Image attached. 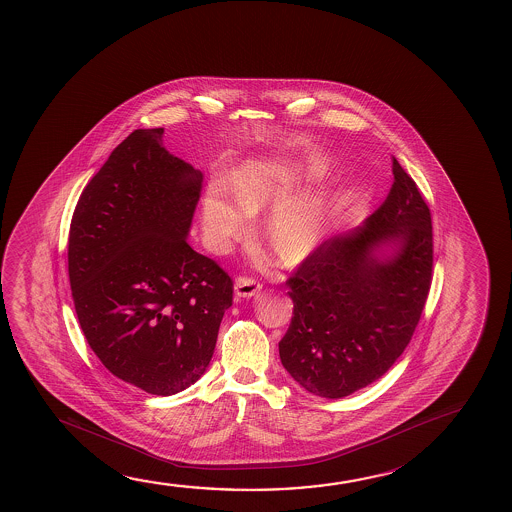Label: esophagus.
<instances>
[{
	"instance_id": "1",
	"label": "esophagus",
	"mask_w": 512,
	"mask_h": 512,
	"mask_svg": "<svg viewBox=\"0 0 512 512\" xmlns=\"http://www.w3.org/2000/svg\"><path fill=\"white\" fill-rule=\"evenodd\" d=\"M262 289V285L250 276H237L234 282V292L239 298H253Z\"/></svg>"
}]
</instances>
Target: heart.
<instances>
[{
  "label": "heart",
  "mask_w": 512,
  "mask_h": 512,
  "mask_svg": "<svg viewBox=\"0 0 512 512\" xmlns=\"http://www.w3.org/2000/svg\"><path fill=\"white\" fill-rule=\"evenodd\" d=\"M317 179V170L275 159H252L239 166L232 177L236 200L213 186L204 200L205 237L216 252H225L234 239L252 225L253 213L276 205L269 216L268 236L287 262H298L314 252L330 234L339 218L337 198L305 195L289 198ZM268 264V257H260Z\"/></svg>",
  "instance_id": "obj_1"
}]
</instances>
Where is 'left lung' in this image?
<instances>
[{"instance_id": "1", "label": "left lung", "mask_w": 512, "mask_h": 512, "mask_svg": "<svg viewBox=\"0 0 512 512\" xmlns=\"http://www.w3.org/2000/svg\"><path fill=\"white\" fill-rule=\"evenodd\" d=\"M394 184L362 227L331 237L287 280L294 303L280 360L310 394L340 399L374 383L406 349L433 280V223L392 159ZM392 245L390 256H379Z\"/></svg>"}]
</instances>
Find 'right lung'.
Returning <instances> with one entry per match:
<instances>
[{
  "instance_id": "obj_1",
  "label": "right lung",
  "mask_w": 512,
  "mask_h": 512,
  "mask_svg": "<svg viewBox=\"0 0 512 512\" xmlns=\"http://www.w3.org/2000/svg\"><path fill=\"white\" fill-rule=\"evenodd\" d=\"M136 129L88 182L69 232V280L88 346L152 395L193 385L213 358L234 282L189 246L202 173Z\"/></svg>"
}]
</instances>
